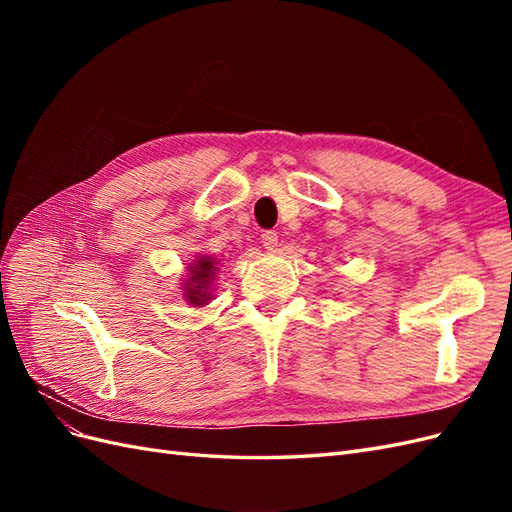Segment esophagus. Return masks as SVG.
Listing matches in <instances>:
<instances>
[{"mask_svg": "<svg viewBox=\"0 0 512 512\" xmlns=\"http://www.w3.org/2000/svg\"><path fill=\"white\" fill-rule=\"evenodd\" d=\"M262 245H265L267 250H275V247H277V232L275 230L262 232Z\"/></svg>", "mask_w": 512, "mask_h": 512, "instance_id": "34e87169", "label": "esophagus"}]
</instances>
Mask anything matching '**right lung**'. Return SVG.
Returning a JSON list of instances; mask_svg holds the SVG:
<instances>
[{"label":"right lung","instance_id":"add662e5","mask_svg":"<svg viewBox=\"0 0 512 512\" xmlns=\"http://www.w3.org/2000/svg\"><path fill=\"white\" fill-rule=\"evenodd\" d=\"M215 262L211 258H200L196 260V267H190V280H188V292H185V297H188V303L194 305H205V301H209V284L213 280V273H215Z\"/></svg>","mask_w":512,"mask_h":512}]
</instances>
